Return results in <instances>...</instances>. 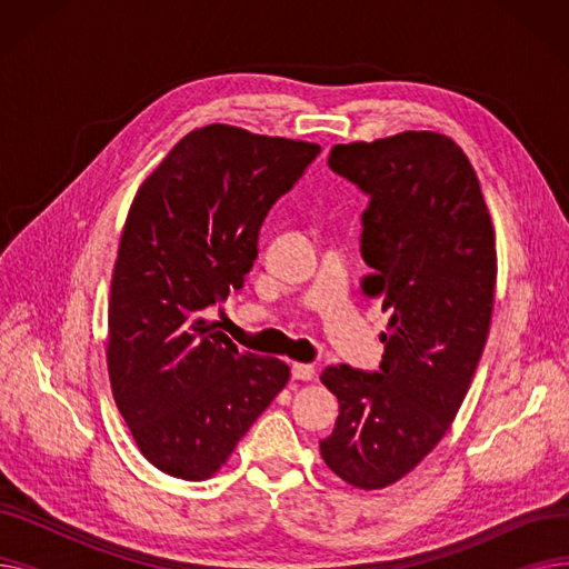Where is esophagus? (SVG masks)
Listing matches in <instances>:
<instances>
[{"label": "esophagus", "mask_w": 569, "mask_h": 569, "mask_svg": "<svg viewBox=\"0 0 569 569\" xmlns=\"http://www.w3.org/2000/svg\"><path fill=\"white\" fill-rule=\"evenodd\" d=\"M290 371H292V378H295V380H313V376H316L313 367H311V365H302V362H295V365L290 367Z\"/></svg>", "instance_id": "34e87169"}]
</instances>
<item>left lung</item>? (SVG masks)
<instances>
[{
	"label": "left lung",
	"mask_w": 569,
	"mask_h": 569,
	"mask_svg": "<svg viewBox=\"0 0 569 569\" xmlns=\"http://www.w3.org/2000/svg\"><path fill=\"white\" fill-rule=\"evenodd\" d=\"M327 163L369 196L362 290L390 322L380 371H322L339 417L320 457L343 482L371 491L420 463L461 408L489 337L496 237L468 157L442 133L335 144Z\"/></svg>",
	"instance_id": "obj_1"
}]
</instances>
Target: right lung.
<instances>
[{
    "instance_id": "1",
    "label": "right lung",
    "mask_w": 569,
    "mask_h": 569,
    "mask_svg": "<svg viewBox=\"0 0 569 569\" xmlns=\"http://www.w3.org/2000/svg\"><path fill=\"white\" fill-rule=\"evenodd\" d=\"M318 154L316 142L209 124L179 140L131 202L106 357L114 403L161 472L212 477L290 378L202 313L244 286L267 212Z\"/></svg>"
}]
</instances>
